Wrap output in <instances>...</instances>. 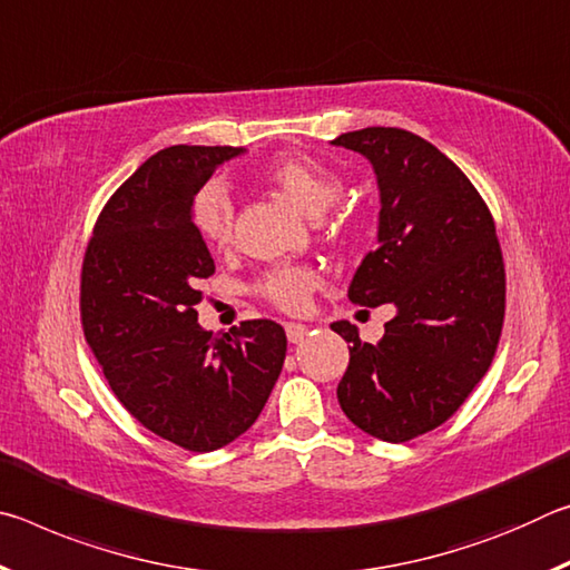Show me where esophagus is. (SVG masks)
Here are the masks:
<instances>
[{"instance_id":"obj_1","label":"esophagus","mask_w":570,"mask_h":570,"mask_svg":"<svg viewBox=\"0 0 570 570\" xmlns=\"http://www.w3.org/2000/svg\"><path fill=\"white\" fill-rule=\"evenodd\" d=\"M284 330H286V340L292 342V344H296V342L304 340L306 332H308V326L306 324H298V322H286Z\"/></svg>"}]
</instances>
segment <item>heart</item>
Listing matches in <instances>:
<instances>
[{
    "label": "heart",
    "mask_w": 570,
    "mask_h": 570,
    "mask_svg": "<svg viewBox=\"0 0 570 570\" xmlns=\"http://www.w3.org/2000/svg\"><path fill=\"white\" fill-rule=\"evenodd\" d=\"M258 178L276 188L306 216H322L342 196L344 180L336 170L306 153H282L258 170ZM190 224L206 246L226 248L234 238V204L220 180H210L196 193L190 206ZM346 216L336 218L344 226ZM322 286L316 268L306 264H282L268 268L256 282V294L286 314H302Z\"/></svg>",
    "instance_id": "b5f03b06"
}]
</instances>
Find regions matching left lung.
Instances as JSON below:
<instances>
[{
	"label": "left lung",
	"mask_w": 570,
	"mask_h": 570,
	"mask_svg": "<svg viewBox=\"0 0 570 570\" xmlns=\"http://www.w3.org/2000/svg\"><path fill=\"white\" fill-rule=\"evenodd\" d=\"M336 146L372 160L380 180V244L350 284V302L394 304L377 344L350 322L336 387L366 435L407 442L455 414L493 364L505 322V264L493 214L470 178L420 135L402 128L344 132Z\"/></svg>",
	"instance_id": "1"
}]
</instances>
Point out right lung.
Wrapping results in <instances>:
<instances>
[{"mask_svg": "<svg viewBox=\"0 0 570 570\" xmlns=\"http://www.w3.org/2000/svg\"><path fill=\"white\" fill-rule=\"evenodd\" d=\"M234 146H170L112 193L80 274L85 342L118 402L153 435L190 452L234 442L262 414L286 356L272 320L214 336L198 326L200 278L216 272L190 206Z\"/></svg>", "mask_w": 570, "mask_h": 570, "instance_id": "obj_1", "label": "right lung"}]
</instances>
